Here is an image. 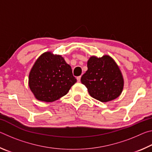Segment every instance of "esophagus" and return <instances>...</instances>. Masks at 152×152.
<instances>
[{
    "label": "esophagus",
    "instance_id": "1",
    "mask_svg": "<svg viewBox=\"0 0 152 152\" xmlns=\"http://www.w3.org/2000/svg\"><path fill=\"white\" fill-rule=\"evenodd\" d=\"M80 78H81V76H78V77H77V81H78V82H80Z\"/></svg>",
    "mask_w": 152,
    "mask_h": 152
}]
</instances>
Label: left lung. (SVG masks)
Masks as SVG:
<instances>
[{
  "label": "left lung",
  "mask_w": 152,
  "mask_h": 152,
  "mask_svg": "<svg viewBox=\"0 0 152 152\" xmlns=\"http://www.w3.org/2000/svg\"><path fill=\"white\" fill-rule=\"evenodd\" d=\"M87 67L88 70L80 80L92 98L107 102L119 96L124 86V79L119 67L110 56H91Z\"/></svg>",
  "instance_id": "1"
}]
</instances>
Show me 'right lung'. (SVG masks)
<instances>
[{
	"mask_svg": "<svg viewBox=\"0 0 152 152\" xmlns=\"http://www.w3.org/2000/svg\"><path fill=\"white\" fill-rule=\"evenodd\" d=\"M76 81L71 66L51 51L37 58L29 74V86L35 99L47 102L65 96Z\"/></svg>",
	"mask_w": 152,
	"mask_h": 152,
	"instance_id": "add662e5",
	"label": "right lung"
}]
</instances>
